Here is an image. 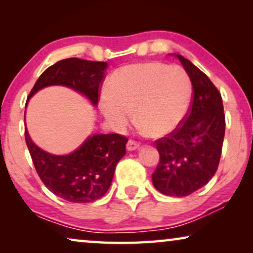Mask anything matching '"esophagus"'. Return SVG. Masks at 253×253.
<instances>
[{"label":"esophagus","mask_w":253,"mask_h":253,"mask_svg":"<svg viewBox=\"0 0 253 253\" xmlns=\"http://www.w3.org/2000/svg\"><path fill=\"white\" fill-rule=\"evenodd\" d=\"M138 147H139V143H138V141H136V140L130 139L126 143V150L127 151H134V150H137Z\"/></svg>","instance_id":"34e87169"}]
</instances>
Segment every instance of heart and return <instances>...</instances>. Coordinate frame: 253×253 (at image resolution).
Segmentation results:
<instances>
[{
  "label": "heart",
  "mask_w": 253,
  "mask_h": 253,
  "mask_svg": "<svg viewBox=\"0 0 253 253\" xmlns=\"http://www.w3.org/2000/svg\"><path fill=\"white\" fill-rule=\"evenodd\" d=\"M191 96V81L182 68L147 62L117 69L109 89L100 94V107L117 131L126 129L134 110L141 130L164 137L183 122Z\"/></svg>",
  "instance_id": "1"
}]
</instances>
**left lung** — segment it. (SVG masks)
Masks as SVG:
<instances>
[{
	"label": "left lung",
	"instance_id": "left-lung-1",
	"mask_svg": "<svg viewBox=\"0 0 253 253\" xmlns=\"http://www.w3.org/2000/svg\"><path fill=\"white\" fill-rule=\"evenodd\" d=\"M192 83L189 110L177 129L155 140L160 160L152 174L155 189L184 197L206 185L220 162L226 129L222 98L211 79L182 55H176Z\"/></svg>",
	"mask_w": 253,
	"mask_h": 253
}]
</instances>
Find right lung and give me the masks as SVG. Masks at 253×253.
<instances>
[{
    "instance_id": "obj_1",
    "label": "right lung",
    "mask_w": 253,
    "mask_h": 253,
    "mask_svg": "<svg viewBox=\"0 0 253 253\" xmlns=\"http://www.w3.org/2000/svg\"><path fill=\"white\" fill-rule=\"evenodd\" d=\"M107 64L77 57L58 61L41 74L29 98L46 86L63 85L96 105ZM25 141L38 175L54 195L70 203H91L108 191L117 162L126 155L127 138L119 133L94 134L68 155L42 151L31 140L26 129Z\"/></svg>"
}]
</instances>
